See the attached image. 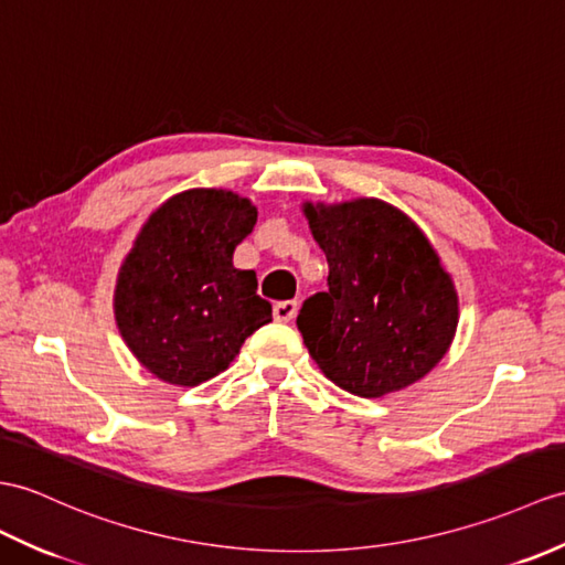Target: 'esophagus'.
<instances>
[{
  "label": "esophagus",
  "instance_id": "obj_1",
  "mask_svg": "<svg viewBox=\"0 0 565 565\" xmlns=\"http://www.w3.org/2000/svg\"><path fill=\"white\" fill-rule=\"evenodd\" d=\"M298 312V300H279L274 303V318L279 322H291Z\"/></svg>",
  "mask_w": 565,
  "mask_h": 565
}]
</instances>
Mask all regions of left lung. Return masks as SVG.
Listing matches in <instances>:
<instances>
[{
	"label": "left lung",
	"instance_id": "obj_1",
	"mask_svg": "<svg viewBox=\"0 0 565 565\" xmlns=\"http://www.w3.org/2000/svg\"><path fill=\"white\" fill-rule=\"evenodd\" d=\"M330 265L327 291L298 315L320 371L351 395L375 399L418 383L448 353L460 298L426 233L375 196L303 202Z\"/></svg>",
	"mask_w": 565,
	"mask_h": 565
}]
</instances>
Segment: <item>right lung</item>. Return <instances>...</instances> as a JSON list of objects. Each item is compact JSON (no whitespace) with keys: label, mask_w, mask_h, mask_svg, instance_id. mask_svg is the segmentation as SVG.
<instances>
[{"label":"right lung","mask_w":565,"mask_h":565,"mask_svg":"<svg viewBox=\"0 0 565 565\" xmlns=\"http://www.w3.org/2000/svg\"><path fill=\"white\" fill-rule=\"evenodd\" d=\"M255 223L247 196L216 188L178 192L143 221L117 271L113 310L127 349L163 383H206L271 322L255 271L233 267Z\"/></svg>","instance_id":"right-lung-1"}]
</instances>
